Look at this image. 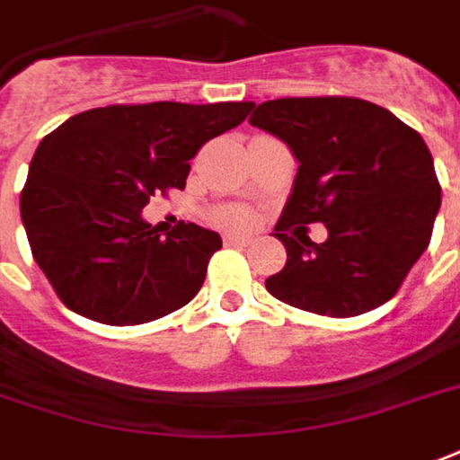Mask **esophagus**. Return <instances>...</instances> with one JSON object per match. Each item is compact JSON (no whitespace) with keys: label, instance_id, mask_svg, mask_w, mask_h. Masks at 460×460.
Segmentation results:
<instances>
[{"label":"esophagus","instance_id":"esophagus-1","mask_svg":"<svg viewBox=\"0 0 460 460\" xmlns=\"http://www.w3.org/2000/svg\"><path fill=\"white\" fill-rule=\"evenodd\" d=\"M223 240H226V244H250L252 243V237H247V234H234V233H227Z\"/></svg>","mask_w":460,"mask_h":460}]
</instances>
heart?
Instances as JSON below:
<instances>
[{"mask_svg":"<svg viewBox=\"0 0 460 460\" xmlns=\"http://www.w3.org/2000/svg\"><path fill=\"white\" fill-rule=\"evenodd\" d=\"M226 220L227 226L233 227H243V226H250V216L247 213H243V210H230V213H226Z\"/></svg>","mask_w":460,"mask_h":460,"instance_id":"obj_1","label":"heart"}]
</instances>
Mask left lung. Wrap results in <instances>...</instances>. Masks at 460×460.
<instances>
[{
    "mask_svg": "<svg viewBox=\"0 0 460 460\" xmlns=\"http://www.w3.org/2000/svg\"><path fill=\"white\" fill-rule=\"evenodd\" d=\"M250 124L299 161L274 234L284 270L264 287L289 306L348 318L390 301L424 254L441 186L424 139L390 110L358 97H281L252 102ZM323 222L326 243L304 225ZM299 225L291 235L289 226Z\"/></svg>",
    "mask_w": 460,
    "mask_h": 460,
    "instance_id": "1",
    "label": "left lung"
}]
</instances>
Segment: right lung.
Returning <instances> with one entry per match:
<instances>
[{"mask_svg":"<svg viewBox=\"0 0 460 460\" xmlns=\"http://www.w3.org/2000/svg\"><path fill=\"white\" fill-rule=\"evenodd\" d=\"M250 107H95L43 137L22 190V223L33 260L70 311L137 326L196 296L220 234L179 223L161 240L142 210L154 193L183 189L198 149Z\"/></svg>","mask_w":460,"mask_h":460,"instance_id":"right-lung-1","label":"right lung"}]
</instances>
